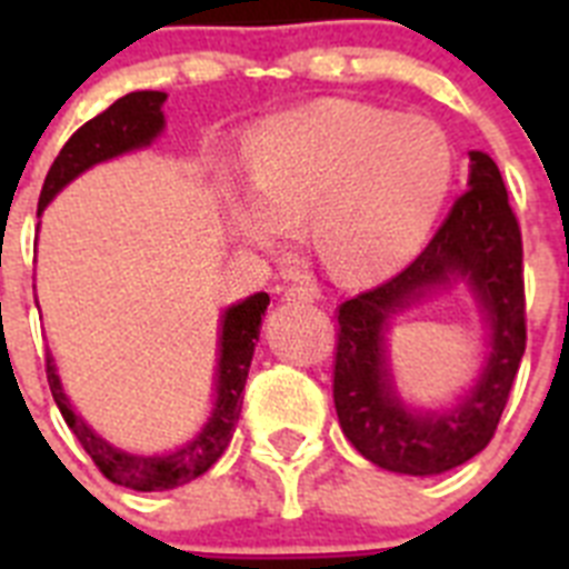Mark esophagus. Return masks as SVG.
<instances>
[{
  "mask_svg": "<svg viewBox=\"0 0 569 569\" xmlns=\"http://www.w3.org/2000/svg\"><path fill=\"white\" fill-rule=\"evenodd\" d=\"M284 301H316V290L305 288V284H290L288 290H284Z\"/></svg>",
  "mask_w": 569,
  "mask_h": 569,
  "instance_id": "1",
  "label": "esophagus"
}]
</instances>
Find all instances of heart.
I'll use <instances>...</instances> for the list:
<instances>
[{
  "mask_svg": "<svg viewBox=\"0 0 569 569\" xmlns=\"http://www.w3.org/2000/svg\"><path fill=\"white\" fill-rule=\"evenodd\" d=\"M248 164L256 193L230 208L236 233L270 250L310 222L321 264L345 281L405 268L456 179L441 124L350 99H319L259 124Z\"/></svg>",
  "mask_w": 569,
  "mask_h": 569,
  "instance_id": "heart-1",
  "label": "heart"
}]
</instances>
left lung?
Instances as JSON below:
<instances>
[{
	"mask_svg": "<svg viewBox=\"0 0 569 569\" xmlns=\"http://www.w3.org/2000/svg\"><path fill=\"white\" fill-rule=\"evenodd\" d=\"M467 193L399 276L339 308L333 401L350 445L367 461L405 476H439L490 445L527 345L521 230L499 164L470 150ZM465 283L488 330L480 379L456 406L421 411L400 399L386 359V333L399 309Z\"/></svg>",
	"mask_w": 569,
	"mask_h": 569,
	"instance_id": "obj_1",
	"label": "left lung"
}]
</instances>
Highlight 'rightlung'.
I'll list each match as a JSON object with an SVG mask.
<instances>
[{
    "instance_id": "obj_1",
    "label": "right lung",
    "mask_w": 569,
    "mask_h": 569,
    "mask_svg": "<svg viewBox=\"0 0 569 569\" xmlns=\"http://www.w3.org/2000/svg\"><path fill=\"white\" fill-rule=\"evenodd\" d=\"M164 99H168V93H162V90H136V93L116 99L108 110L93 116L90 122H84L77 133L70 136L50 164L48 176H44L42 193H39V216L64 184L73 182L93 164L108 162V159L130 153V150L148 148L164 130ZM268 305V293H253L230 305L222 313L219 359H216L213 376V410H210L202 430L170 453H128V450H119L110 441H104L97 430H90L88 421L70 405L62 379L57 373V365H53V356L48 353V385L53 401H57L59 413L68 421L79 445L84 447V453L102 470L104 479L139 492L173 490V487L199 479L202 472H208L216 465V459L224 453V447L233 439L241 399H244L241 390L248 381L250 361H253L256 341H259L261 316H264Z\"/></svg>"
}]
</instances>
